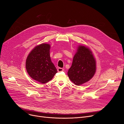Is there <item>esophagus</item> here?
<instances>
[{"mask_svg":"<svg viewBox=\"0 0 124 124\" xmlns=\"http://www.w3.org/2000/svg\"><path fill=\"white\" fill-rule=\"evenodd\" d=\"M57 70H58V72H62V71H64V69H63V68H58Z\"/></svg>","mask_w":124,"mask_h":124,"instance_id":"1","label":"esophagus"}]
</instances>
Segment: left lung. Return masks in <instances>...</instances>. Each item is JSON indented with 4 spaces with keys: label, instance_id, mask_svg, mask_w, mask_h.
<instances>
[{
    "label": "left lung",
    "instance_id": "1",
    "mask_svg": "<svg viewBox=\"0 0 124 124\" xmlns=\"http://www.w3.org/2000/svg\"><path fill=\"white\" fill-rule=\"evenodd\" d=\"M96 70V60L91 50L87 46H79L68 72L70 80L76 85H80L90 80Z\"/></svg>",
    "mask_w": 124,
    "mask_h": 124
}]
</instances>
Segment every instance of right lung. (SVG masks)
Segmentation results:
<instances>
[{
    "instance_id": "right-lung-1",
    "label": "right lung",
    "mask_w": 124,
    "mask_h": 124,
    "mask_svg": "<svg viewBox=\"0 0 124 124\" xmlns=\"http://www.w3.org/2000/svg\"><path fill=\"white\" fill-rule=\"evenodd\" d=\"M50 46L42 44L35 46L29 53L26 60V69L30 77L39 82L46 83L57 73L51 61Z\"/></svg>"
}]
</instances>
